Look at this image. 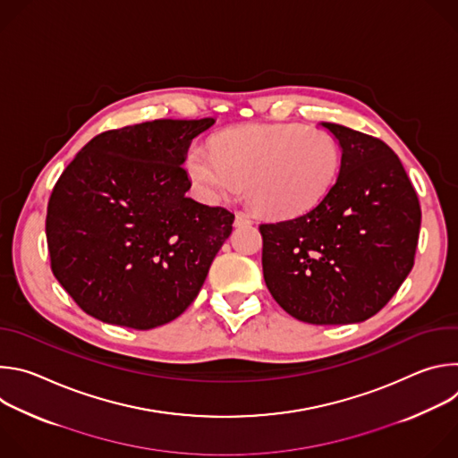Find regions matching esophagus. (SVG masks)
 <instances>
[{
    "label": "esophagus",
    "instance_id": "1",
    "mask_svg": "<svg viewBox=\"0 0 458 458\" xmlns=\"http://www.w3.org/2000/svg\"><path fill=\"white\" fill-rule=\"evenodd\" d=\"M242 225H251V217L244 212H237L235 216V226H242Z\"/></svg>",
    "mask_w": 458,
    "mask_h": 458
}]
</instances>
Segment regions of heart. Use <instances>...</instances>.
I'll use <instances>...</instances> for the list:
<instances>
[{
	"instance_id": "1",
	"label": "heart",
	"mask_w": 458,
	"mask_h": 458,
	"mask_svg": "<svg viewBox=\"0 0 458 458\" xmlns=\"http://www.w3.org/2000/svg\"><path fill=\"white\" fill-rule=\"evenodd\" d=\"M186 174L207 199L219 201L244 182L246 203L267 217H297L315 208L334 188L343 152L324 130L297 123L233 126L214 147L193 143Z\"/></svg>"
}]
</instances>
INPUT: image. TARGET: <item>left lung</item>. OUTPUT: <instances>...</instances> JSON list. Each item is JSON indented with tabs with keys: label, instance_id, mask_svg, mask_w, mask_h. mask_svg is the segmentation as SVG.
<instances>
[{
	"label": "left lung",
	"instance_id": "obj_1",
	"mask_svg": "<svg viewBox=\"0 0 458 458\" xmlns=\"http://www.w3.org/2000/svg\"><path fill=\"white\" fill-rule=\"evenodd\" d=\"M322 124L343 148L341 174L310 212L259 225L263 276L292 317L350 324L380 311L411 272L420 205L401 159L384 141Z\"/></svg>",
	"mask_w": 458,
	"mask_h": 458
}]
</instances>
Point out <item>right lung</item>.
Here are the masks:
<instances>
[{
	"label": "right lung",
	"mask_w": 458,
	"mask_h": 458,
	"mask_svg": "<svg viewBox=\"0 0 458 458\" xmlns=\"http://www.w3.org/2000/svg\"><path fill=\"white\" fill-rule=\"evenodd\" d=\"M214 123L156 119L106 130L63 170L47 207L50 268L85 313L152 330L198 297L235 219L184 195L190 141Z\"/></svg>",
	"instance_id": "right-lung-1"
}]
</instances>
